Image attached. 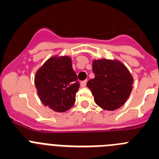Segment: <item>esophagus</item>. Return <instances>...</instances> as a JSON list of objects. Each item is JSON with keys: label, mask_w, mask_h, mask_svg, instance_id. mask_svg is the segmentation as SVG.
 <instances>
[{"label": "esophagus", "mask_w": 159, "mask_h": 159, "mask_svg": "<svg viewBox=\"0 0 159 159\" xmlns=\"http://www.w3.org/2000/svg\"><path fill=\"white\" fill-rule=\"evenodd\" d=\"M86 83H87V80H85V81H83L81 82V87H85L86 85Z\"/></svg>", "instance_id": "esophagus-1"}]
</instances>
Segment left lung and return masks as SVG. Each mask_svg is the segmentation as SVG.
Returning <instances> with one entry per match:
<instances>
[{
  "label": "left lung",
  "instance_id": "8db88e82",
  "mask_svg": "<svg viewBox=\"0 0 159 159\" xmlns=\"http://www.w3.org/2000/svg\"><path fill=\"white\" fill-rule=\"evenodd\" d=\"M95 78L87 82L96 104L107 111L122 107L128 99L134 82L128 69L117 59H94Z\"/></svg>",
  "mask_w": 159,
  "mask_h": 159
}]
</instances>
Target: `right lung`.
Returning a JSON list of instances; mask_svg holds the SVG:
<instances>
[{
  "instance_id": "right-lung-1",
  "label": "right lung",
  "mask_w": 159,
  "mask_h": 159,
  "mask_svg": "<svg viewBox=\"0 0 159 159\" xmlns=\"http://www.w3.org/2000/svg\"><path fill=\"white\" fill-rule=\"evenodd\" d=\"M35 85L41 102L50 109L64 112L72 108L80 84L70 57L54 55L47 60L35 73Z\"/></svg>"
}]
</instances>
